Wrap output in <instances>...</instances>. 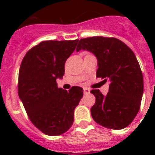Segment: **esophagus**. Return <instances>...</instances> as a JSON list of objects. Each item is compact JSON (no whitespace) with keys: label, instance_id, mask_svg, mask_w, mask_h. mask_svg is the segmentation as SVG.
I'll list each match as a JSON object with an SVG mask.
<instances>
[{"label":"esophagus","instance_id":"esophagus-1","mask_svg":"<svg viewBox=\"0 0 155 155\" xmlns=\"http://www.w3.org/2000/svg\"><path fill=\"white\" fill-rule=\"evenodd\" d=\"M90 90L87 88V87H84V94H87V93H89Z\"/></svg>","mask_w":155,"mask_h":155}]
</instances>
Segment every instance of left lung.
Returning <instances> with one entry per match:
<instances>
[{"label": "left lung", "mask_w": 155, "mask_h": 155, "mask_svg": "<svg viewBox=\"0 0 155 155\" xmlns=\"http://www.w3.org/2000/svg\"><path fill=\"white\" fill-rule=\"evenodd\" d=\"M80 50L92 52L97 57V77L109 83L106 96L98 89L91 91L96 97L91 108L93 120L108 129L127 127L139 111L144 88L134 53L120 40L101 36L80 39L76 51Z\"/></svg>", "instance_id": "obj_1"}]
</instances>
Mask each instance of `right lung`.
<instances>
[{
    "label": "right lung",
    "instance_id": "obj_1",
    "mask_svg": "<svg viewBox=\"0 0 155 155\" xmlns=\"http://www.w3.org/2000/svg\"><path fill=\"white\" fill-rule=\"evenodd\" d=\"M79 40L44 41L25 54L18 75V96L31 122L45 134L57 136L72 125L82 87L58 88L56 80L65 72L67 58Z\"/></svg>",
    "mask_w": 155,
    "mask_h": 155
}]
</instances>
